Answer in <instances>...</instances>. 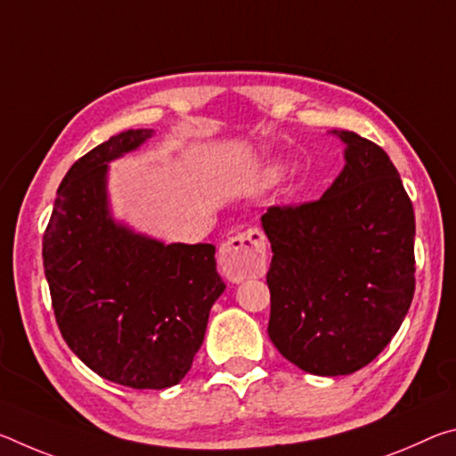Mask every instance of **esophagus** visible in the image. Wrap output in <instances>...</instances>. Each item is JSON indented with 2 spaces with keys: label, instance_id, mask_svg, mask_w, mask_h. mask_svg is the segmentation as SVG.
I'll use <instances>...</instances> for the list:
<instances>
[{
  "label": "esophagus",
  "instance_id": "obj_1",
  "mask_svg": "<svg viewBox=\"0 0 456 456\" xmlns=\"http://www.w3.org/2000/svg\"><path fill=\"white\" fill-rule=\"evenodd\" d=\"M219 264L223 275L233 283L264 277L267 267V239L264 231L247 229L227 239L221 247Z\"/></svg>",
  "mask_w": 456,
  "mask_h": 456
}]
</instances>
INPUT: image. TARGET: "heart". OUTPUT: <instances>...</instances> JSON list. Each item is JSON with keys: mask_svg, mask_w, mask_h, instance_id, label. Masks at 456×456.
I'll return each mask as SVG.
<instances>
[{"mask_svg": "<svg viewBox=\"0 0 456 456\" xmlns=\"http://www.w3.org/2000/svg\"><path fill=\"white\" fill-rule=\"evenodd\" d=\"M281 175H283V168L280 165H273V167L265 168L264 176H261V183H264V184H273V183H277V181L281 179Z\"/></svg>", "mask_w": 456, "mask_h": 456, "instance_id": "obj_1", "label": "heart"}]
</instances>
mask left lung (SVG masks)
Listing matches in <instances>:
<instances>
[{
  "mask_svg": "<svg viewBox=\"0 0 456 456\" xmlns=\"http://www.w3.org/2000/svg\"><path fill=\"white\" fill-rule=\"evenodd\" d=\"M346 165L314 203L272 207L267 334L283 358L315 376L370 364L414 296V209L380 146L348 130Z\"/></svg>",
  "mask_w": 456,
  "mask_h": 456,
  "instance_id": "obj_1",
  "label": "left lung"
}]
</instances>
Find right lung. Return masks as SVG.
Listing matches in <instances>:
<instances>
[{"mask_svg": "<svg viewBox=\"0 0 456 456\" xmlns=\"http://www.w3.org/2000/svg\"><path fill=\"white\" fill-rule=\"evenodd\" d=\"M154 134L125 130L76 160L44 233L61 338L90 370L136 390L179 384L225 283L211 243H163L112 217L108 163Z\"/></svg>", "mask_w": 456, "mask_h": 456, "instance_id": "right-lung-1", "label": "right lung"}]
</instances>
